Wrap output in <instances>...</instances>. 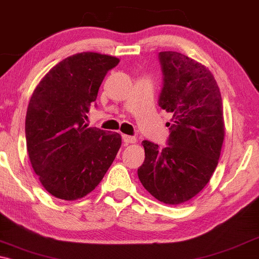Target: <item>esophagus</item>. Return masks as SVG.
<instances>
[{
	"label": "esophagus",
	"instance_id": "34e87169",
	"mask_svg": "<svg viewBox=\"0 0 259 259\" xmlns=\"http://www.w3.org/2000/svg\"><path fill=\"white\" fill-rule=\"evenodd\" d=\"M122 140H123V143H125L126 145H128V144H134V143H136L137 138L136 137H132V136H126V134H123Z\"/></svg>",
	"mask_w": 259,
	"mask_h": 259
}]
</instances>
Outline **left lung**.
I'll return each mask as SVG.
<instances>
[{
	"label": "left lung",
	"instance_id": "obj_1",
	"mask_svg": "<svg viewBox=\"0 0 259 259\" xmlns=\"http://www.w3.org/2000/svg\"><path fill=\"white\" fill-rule=\"evenodd\" d=\"M162 87L158 104L173 114L166 145L143 141L141 184L155 199L179 205L210 182L224 140L221 92L206 67L178 52L158 55Z\"/></svg>",
	"mask_w": 259,
	"mask_h": 259
}]
</instances>
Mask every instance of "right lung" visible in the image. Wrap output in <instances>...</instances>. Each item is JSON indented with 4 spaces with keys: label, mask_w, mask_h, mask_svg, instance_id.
Wrapping results in <instances>:
<instances>
[{
    "label": "right lung",
    "mask_w": 259,
    "mask_h": 259,
    "mask_svg": "<svg viewBox=\"0 0 259 259\" xmlns=\"http://www.w3.org/2000/svg\"><path fill=\"white\" fill-rule=\"evenodd\" d=\"M119 59L79 53L49 70L31 95L26 116L27 151L52 196L76 200L99 185L121 146L116 132L87 127V113Z\"/></svg>",
    "instance_id": "right-lung-1"
}]
</instances>
